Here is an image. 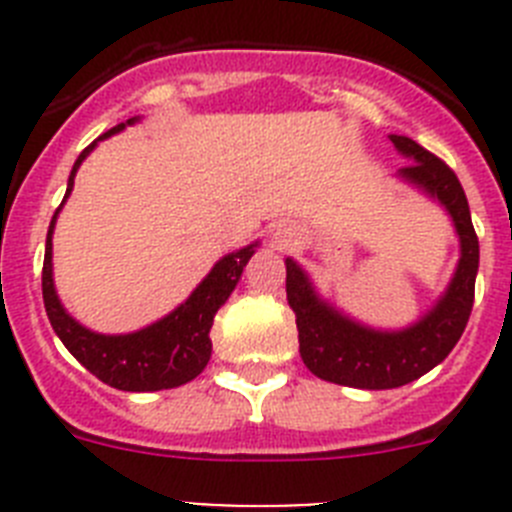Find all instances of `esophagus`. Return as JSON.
I'll list each match as a JSON object with an SVG mask.
<instances>
[{
  "label": "esophagus",
  "instance_id": "obj_1",
  "mask_svg": "<svg viewBox=\"0 0 512 512\" xmlns=\"http://www.w3.org/2000/svg\"><path fill=\"white\" fill-rule=\"evenodd\" d=\"M300 241V230L289 223H279L271 228V246L274 248H289Z\"/></svg>",
  "mask_w": 512,
  "mask_h": 512
}]
</instances>
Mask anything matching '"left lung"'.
<instances>
[{"mask_svg": "<svg viewBox=\"0 0 512 512\" xmlns=\"http://www.w3.org/2000/svg\"><path fill=\"white\" fill-rule=\"evenodd\" d=\"M397 151L413 164L397 171V179L413 184L449 212L459 235V264L449 287L423 318L400 330H379L348 318L318 295L307 271L287 259V302L297 315L300 356L315 377L325 382L392 390L431 372L451 354L467 328L474 305V279L479 269V241L469 215L467 194L454 171L413 138L390 135Z\"/></svg>", "mask_w": 512, "mask_h": 512, "instance_id": "left-lung-1", "label": "left lung"}]
</instances>
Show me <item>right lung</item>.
<instances>
[{
  "label": "right lung",
  "instance_id": "1",
  "mask_svg": "<svg viewBox=\"0 0 512 512\" xmlns=\"http://www.w3.org/2000/svg\"><path fill=\"white\" fill-rule=\"evenodd\" d=\"M138 120L140 117H130L128 122H120L117 128L99 135L92 146L81 151L74 169H71L63 202L69 200L71 189H74V176L79 171L81 161L97 148L99 140L120 133V130L135 125ZM61 207L53 215L48 238H45L43 302L48 320H51L63 346L69 348L74 359L87 366L94 377L122 392L171 390V387L192 382L197 374H202V369L210 361V328L212 320H215V312L225 305V300L235 289L243 274V266L256 253L259 241L223 256L212 266L210 274L197 284L192 295L161 320L146 325V328L133 330V333L104 336V333L89 330L87 325H81L79 320L71 318L66 307L61 305V300H58L56 284H53V228H56V217Z\"/></svg>",
  "mask_w": 512,
  "mask_h": 512
}]
</instances>
